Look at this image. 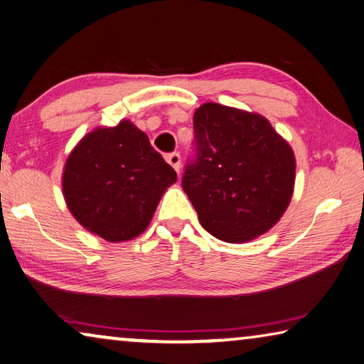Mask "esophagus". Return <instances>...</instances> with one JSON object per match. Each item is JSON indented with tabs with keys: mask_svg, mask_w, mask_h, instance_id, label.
I'll use <instances>...</instances> for the list:
<instances>
[{
	"mask_svg": "<svg viewBox=\"0 0 364 364\" xmlns=\"http://www.w3.org/2000/svg\"><path fill=\"white\" fill-rule=\"evenodd\" d=\"M166 161L168 164H170L173 168H175V170L180 173V166H181V156H180V154H178V151H171V154H168L166 156Z\"/></svg>",
	"mask_w": 364,
	"mask_h": 364,
	"instance_id": "1",
	"label": "esophagus"
}]
</instances>
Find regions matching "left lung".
<instances>
[{
    "mask_svg": "<svg viewBox=\"0 0 364 364\" xmlns=\"http://www.w3.org/2000/svg\"><path fill=\"white\" fill-rule=\"evenodd\" d=\"M193 155L181 186L200 225L240 243L269 230L289 204L296 160L259 114L205 102L194 112Z\"/></svg>",
    "mask_w": 364,
    "mask_h": 364,
    "instance_id": "8db88e82",
    "label": "left lung"
}]
</instances>
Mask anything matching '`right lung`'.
I'll list each match as a JSON object with an SVG mask.
<instances>
[{
    "label": "right lung",
    "mask_w": 364,
    "mask_h": 364,
    "mask_svg": "<svg viewBox=\"0 0 364 364\" xmlns=\"http://www.w3.org/2000/svg\"><path fill=\"white\" fill-rule=\"evenodd\" d=\"M176 171L129 121L86 135L70 154L63 196L85 229L124 242L147 229Z\"/></svg>",
    "instance_id": "right-lung-1"
}]
</instances>
